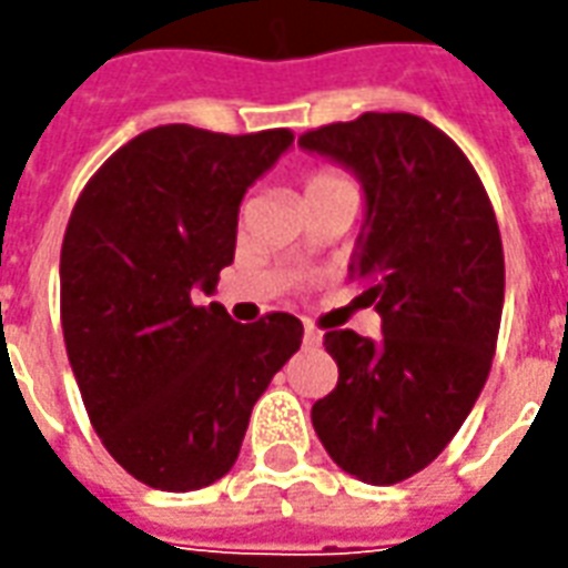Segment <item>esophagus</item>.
I'll use <instances>...</instances> for the list:
<instances>
[{
    "mask_svg": "<svg viewBox=\"0 0 568 568\" xmlns=\"http://www.w3.org/2000/svg\"><path fill=\"white\" fill-rule=\"evenodd\" d=\"M320 341H322V334L316 332V328H310V325H307V328H304V344L320 346Z\"/></svg>",
    "mask_w": 568,
    "mask_h": 568,
    "instance_id": "obj_1",
    "label": "esophagus"
}]
</instances>
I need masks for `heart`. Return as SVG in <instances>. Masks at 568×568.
<instances>
[{
  "label": "heart",
  "mask_w": 568,
  "mask_h": 568,
  "mask_svg": "<svg viewBox=\"0 0 568 568\" xmlns=\"http://www.w3.org/2000/svg\"><path fill=\"white\" fill-rule=\"evenodd\" d=\"M346 185L344 179L337 173H328V170H316L304 179V200L313 197V194H322V191H332V187Z\"/></svg>",
  "instance_id": "b5f03b06"
}]
</instances>
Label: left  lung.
Masks as SVG:
<instances>
[{
  "instance_id": "left-lung-1",
  "label": "left lung",
  "mask_w": 568,
  "mask_h": 568,
  "mask_svg": "<svg viewBox=\"0 0 568 568\" xmlns=\"http://www.w3.org/2000/svg\"><path fill=\"white\" fill-rule=\"evenodd\" d=\"M297 145L362 182L349 280L383 332L325 334L337 386L310 417L346 475L398 484L450 444L487 383L505 301L499 224L475 166L426 118L365 112Z\"/></svg>"
}]
</instances>
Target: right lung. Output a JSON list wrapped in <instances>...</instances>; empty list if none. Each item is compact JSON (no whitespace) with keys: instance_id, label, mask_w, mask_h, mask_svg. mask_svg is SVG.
<instances>
[{"instance_id":"add662e5","label":"right lung","mask_w":568,"mask_h":568,"mask_svg":"<svg viewBox=\"0 0 568 568\" xmlns=\"http://www.w3.org/2000/svg\"><path fill=\"white\" fill-rule=\"evenodd\" d=\"M288 130L227 136L145 130L81 191L60 252L69 365L121 468L166 493L234 468L252 407L295 356L304 325L271 313L240 325L212 295L234 261L248 187L292 149Z\"/></svg>"}]
</instances>
